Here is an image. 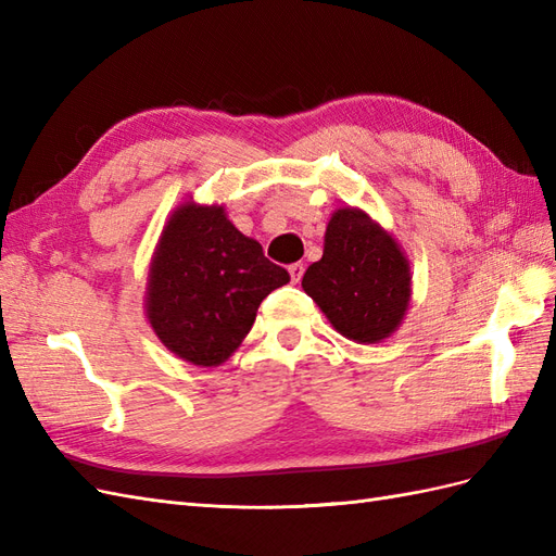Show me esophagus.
<instances>
[{
	"label": "esophagus",
	"mask_w": 556,
	"mask_h": 556,
	"mask_svg": "<svg viewBox=\"0 0 556 556\" xmlns=\"http://www.w3.org/2000/svg\"><path fill=\"white\" fill-rule=\"evenodd\" d=\"M290 278H292V282H299L301 280V276H304V264L301 262H296V264H290Z\"/></svg>",
	"instance_id": "obj_1"
}]
</instances>
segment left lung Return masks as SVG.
Masks as SVG:
<instances>
[{"mask_svg":"<svg viewBox=\"0 0 556 556\" xmlns=\"http://www.w3.org/2000/svg\"><path fill=\"white\" fill-rule=\"evenodd\" d=\"M301 288L331 327L355 343H380L410 304V266L399 243L359 208H339L325 231L323 260Z\"/></svg>","mask_w":556,"mask_h":556,"instance_id":"8db88e82","label":"left lung"}]
</instances>
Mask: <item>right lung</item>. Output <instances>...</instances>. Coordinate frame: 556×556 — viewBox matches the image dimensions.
Returning <instances> with one entry per match:
<instances>
[{
  "label": "right lung",
  "mask_w": 556,
  "mask_h": 556,
  "mask_svg": "<svg viewBox=\"0 0 556 556\" xmlns=\"http://www.w3.org/2000/svg\"><path fill=\"white\" fill-rule=\"evenodd\" d=\"M285 282L290 274L227 220L225 206L185 201L150 262L146 313L174 355L217 366L241 345L262 301Z\"/></svg>",
  "instance_id": "right-lung-1"
}]
</instances>
